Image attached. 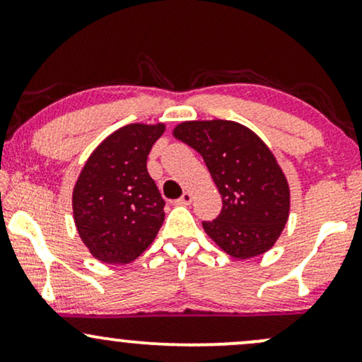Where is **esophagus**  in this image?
I'll return each mask as SVG.
<instances>
[{
  "label": "esophagus",
  "instance_id": "1",
  "mask_svg": "<svg viewBox=\"0 0 362 362\" xmlns=\"http://www.w3.org/2000/svg\"><path fill=\"white\" fill-rule=\"evenodd\" d=\"M192 199H194L192 192H184V195H182V197L177 201V204L178 206H189L190 202H192Z\"/></svg>",
  "mask_w": 362,
  "mask_h": 362
}]
</instances>
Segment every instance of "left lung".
Masks as SVG:
<instances>
[{
    "mask_svg": "<svg viewBox=\"0 0 362 362\" xmlns=\"http://www.w3.org/2000/svg\"><path fill=\"white\" fill-rule=\"evenodd\" d=\"M173 138L204 158L223 199L221 213L202 228L233 259L271 250L289 218V184L276 156L252 129L233 120H187Z\"/></svg>",
    "mask_w": 362,
    "mask_h": 362,
    "instance_id": "left-lung-1",
    "label": "left lung"
}]
</instances>
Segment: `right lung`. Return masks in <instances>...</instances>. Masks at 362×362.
<instances>
[{
    "mask_svg": "<svg viewBox=\"0 0 362 362\" xmlns=\"http://www.w3.org/2000/svg\"><path fill=\"white\" fill-rule=\"evenodd\" d=\"M165 124H127L107 136L83 165L73 189V218L88 252L105 264H129L165 221V201L146 168Z\"/></svg>",
    "mask_w": 362,
    "mask_h": 362,
    "instance_id": "obj_1",
    "label": "right lung"
}]
</instances>
